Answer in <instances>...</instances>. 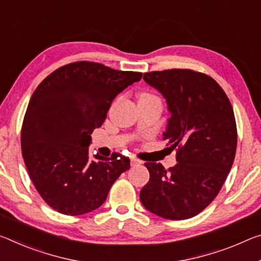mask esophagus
<instances>
[{
	"label": "esophagus",
	"instance_id": "34e87169",
	"mask_svg": "<svg viewBox=\"0 0 261 261\" xmlns=\"http://www.w3.org/2000/svg\"><path fill=\"white\" fill-rule=\"evenodd\" d=\"M142 164V161L137 158H131V166H137V165Z\"/></svg>",
	"mask_w": 261,
	"mask_h": 261
}]
</instances>
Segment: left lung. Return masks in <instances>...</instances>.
Returning a JSON list of instances; mask_svg holds the SVG:
<instances>
[{
    "label": "left lung",
    "instance_id": "1",
    "mask_svg": "<svg viewBox=\"0 0 261 261\" xmlns=\"http://www.w3.org/2000/svg\"><path fill=\"white\" fill-rule=\"evenodd\" d=\"M144 81L163 95L171 117L164 140L176 151L177 164L165 169L146 163L150 181L140 201L152 214L187 220L217 196L232 167L237 147L233 109L213 77L190 69L144 74Z\"/></svg>",
    "mask_w": 261,
    "mask_h": 261
}]
</instances>
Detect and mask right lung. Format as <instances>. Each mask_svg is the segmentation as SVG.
I'll return each instance as SVG.
<instances>
[{
	"label": "right lung",
	"mask_w": 261,
	"mask_h": 261,
	"mask_svg": "<svg viewBox=\"0 0 261 261\" xmlns=\"http://www.w3.org/2000/svg\"><path fill=\"white\" fill-rule=\"evenodd\" d=\"M142 75L77 61L56 69L32 94L20 134L22 154L37 192L58 213L76 216L97 209L130 168V159L119 153L90 159L88 147L114 98Z\"/></svg>",
	"instance_id": "right-lung-1"
}]
</instances>
